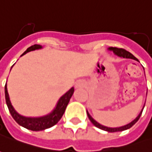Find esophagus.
<instances>
[{"label":"esophagus","instance_id":"34e87169","mask_svg":"<svg viewBox=\"0 0 152 152\" xmlns=\"http://www.w3.org/2000/svg\"><path fill=\"white\" fill-rule=\"evenodd\" d=\"M85 86V82L83 80H78L76 83V87L79 88V87H83Z\"/></svg>","mask_w":152,"mask_h":152}]
</instances>
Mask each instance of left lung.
Masks as SVG:
<instances>
[{
  "label": "left lung",
  "mask_w": 152,
  "mask_h": 152,
  "mask_svg": "<svg viewBox=\"0 0 152 152\" xmlns=\"http://www.w3.org/2000/svg\"><path fill=\"white\" fill-rule=\"evenodd\" d=\"M109 50H112L115 55H117L118 56L120 57H123V58H130V59H133V60H136L137 61H138V59L136 58L134 56H133L132 53H130L129 51L127 50H126L123 48H117V47H109ZM143 109L144 108H142V110H141V113L138 115L136 119L132 121L131 123L127 124V125H126V126H121V127H116V128H111V127H106V126H102L101 124H99L97 121H96L90 115V114L88 113V111H86V113H87V115H88V118L90 119V121H91V123L93 124L95 126H96L97 128H100V129H102L103 131H106V132H122V131H125V130H127L129 128H131L132 126H134L135 124L137 123V121L140 119V117H141V113H142V111H143Z\"/></svg>",
  "instance_id": "left-lung-1"
}]
</instances>
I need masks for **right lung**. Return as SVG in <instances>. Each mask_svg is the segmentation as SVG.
Returning <instances> with one entry per match:
<instances>
[{"mask_svg": "<svg viewBox=\"0 0 152 152\" xmlns=\"http://www.w3.org/2000/svg\"><path fill=\"white\" fill-rule=\"evenodd\" d=\"M41 46L40 45H33V46H30L27 48V50L25 51L21 56L25 55L26 52H29L31 50H37V49H41ZM74 92V88L72 87L68 91L65 95H63L60 98L58 101V103L54 109V111H52L50 114L45 116H41V117H37V118H31V117H25L22 115H19L15 109L13 108V106L11 105L10 98H9V95H8V91H7V84L5 86V96H6V102L8 106V109L10 111L11 115L12 117L14 118L15 121L19 124L20 126H23V127L26 128L31 131H34V132H38V131H43L45 129L50 128L51 126H55L56 124L58 122L62 117L64 112L66 111V108L67 106L68 103L70 102V99L72 96Z\"/></svg>", "mask_w": 152, "mask_h": 152, "instance_id": "add662e5", "label": "right lung"}]
</instances>
